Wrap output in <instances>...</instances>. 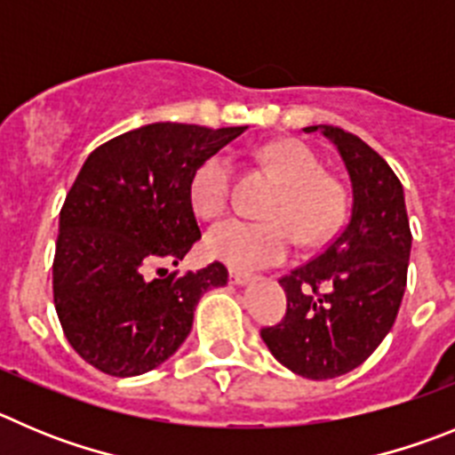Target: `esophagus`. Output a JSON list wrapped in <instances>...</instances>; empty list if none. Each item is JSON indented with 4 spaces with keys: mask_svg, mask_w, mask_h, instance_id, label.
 Returning a JSON list of instances; mask_svg holds the SVG:
<instances>
[{
    "mask_svg": "<svg viewBox=\"0 0 455 455\" xmlns=\"http://www.w3.org/2000/svg\"><path fill=\"white\" fill-rule=\"evenodd\" d=\"M228 278H231L233 285H247L253 276L247 272H237V269H231V272H228Z\"/></svg>",
    "mask_w": 455,
    "mask_h": 455,
    "instance_id": "esophagus-1",
    "label": "esophagus"
}]
</instances>
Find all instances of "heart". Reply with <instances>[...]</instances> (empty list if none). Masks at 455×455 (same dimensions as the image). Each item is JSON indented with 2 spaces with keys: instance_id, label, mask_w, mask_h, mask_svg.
Masks as SVG:
<instances>
[{
  "instance_id": "b5f03b06",
  "label": "heart",
  "mask_w": 455,
  "mask_h": 455,
  "mask_svg": "<svg viewBox=\"0 0 455 455\" xmlns=\"http://www.w3.org/2000/svg\"><path fill=\"white\" fill-rule=\"evenodd\" d=\"M260 156L283 186L269 206L267 222L228 218L206 233L208 253L233 269H260L281 263L292 249V231L304 244L324 243L345 212V192L338 181L324 177V167L304 142H272ZM231 186V158L212 154L192 177V206L204 218H218L227 211Z\"/></svg>"
}]
</instances>
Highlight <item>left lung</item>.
Segmentation results:
<instances>
[{
    "instance_id": "left-lung-1",
    "label": "left lung",
    "mask_w": 455,
    "mask_h": 455,
    "mask_svg": "<svg viewBox=\"0 0 455 455\" xmlns=\"http://www.w3.org/2000/svg\"><path fill=\"white\" fill-rule=\"evenodd\" d=\"M319 131L349 172L351 218L333 243L278 283L288 297L285 317L260 331L274 358L313 380L363 365L395 324L411 258L403 188L392 167L354 133Z\"/></svg>"
}]
</instances>
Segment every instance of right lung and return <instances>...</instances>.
Listing matches in <instances>:
<instances>
[{"instance_id": "add662e5", "label": "right lung", "mask_w": 455, "mask_h": 455, "mask_svg": "<svg viewBox=\"0 0 455 455\" xmlns=\"http://www.w3.org/2000/svg\"><path fill=\"white\" fill-rule=\"evenodd\" d=\"M247 126L156 122L88 156L60 208L54 306L72 349L110 376L165 363L192 329L206 290L227 285L222 263L177 276L202 237L190 183L208 156Z\"/></svg>"}]
</instances>
